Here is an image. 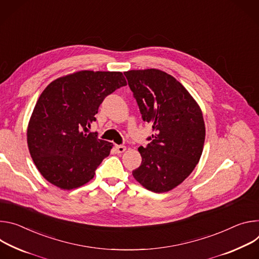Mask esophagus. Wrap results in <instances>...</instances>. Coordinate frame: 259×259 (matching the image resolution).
<instances>
[{
	"label": "esophagus",
	"mask_w": 259,
	"mask_h": 259,
	"mask_svg": "<svg viewBox=\"0 0 259 259\" xmlns=\"http://www.w3.org/2000/svg\"><path fill=\"white\" fill-rule=\"evenodd\" d=\"M115 149H116V151L118 153H123L126 150V147L122 146V145H115Z\"/></svg>",
	"instance_id": "esophagus-1"
}]
</instances>
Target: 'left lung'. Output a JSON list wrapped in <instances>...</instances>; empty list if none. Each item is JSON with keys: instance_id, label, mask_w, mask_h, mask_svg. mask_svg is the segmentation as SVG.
<instances>
[{"instance_id": "1", "label": "left lung", "mask_w": 259, "mask_h": 259, "mask_svg": "<svg viewBox=\"0 0 259 259\" xmlns=\"http://www.w3.org/2000/svg\"><path fill=\"white\" fill-rule=\"evenodd\" d=\"M142 118L152 124L149 144L138 148L141 165L134 178L161 193L181 184L202 156L206 137L203 112L184 86L157 69L124 72Z\"/></svg>"}]
</instances>
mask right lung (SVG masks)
I'll return each mask as SVG.
<instances>
[{
  "instance_id": "1",
  "label": "right lung",
  "mask_w": 259,
  "mask_h": 259,
  "mask_svg": "<svg viewBox=\"0 0 259 259\" xmlns=\"http://www.w3.org/2000/svg\"><path fill=\"white\" fill-rule=\"evenodd\" d=\"M126 80L121 72L78 71L53 80L39 97L26 131L41 175L64 190L90 182L113 144L90 133L104 99Z\"/></svg>"
}]
</instances>
